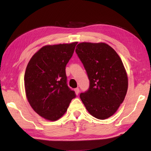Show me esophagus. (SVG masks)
<instances>
[{
    "label": "esophagus",
    "mask_w": 151,
    "mask_h": 151,
    "mask_svg": "<svg viewBox=\"0 0 151 151\" xmlns=\"http://www.w3.org/2000/svg\"><path fill=\"white\" fill-rule=\"evenodd\" d=\"M75 93H76V95H78V93H79V92H80V91H79V88H76L75 89Z\"/></svg>",
    "instance_id": "esophagus-1"
}]
</instances>
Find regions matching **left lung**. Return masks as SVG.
Instances as JSON below:
<instances>
[{
	"label": "left lung",
	"instance_id": "left-lung-1",
	"mask_svg": "<svg viewBox=\"0 0 151 151\" xmlns=\"http://www.w3.org/2000/svg\"><path fill=\"white\" fill-rule=\"evenodd\" d=\"M76 52L90 81L80 98L92 116L101 120L113 115L122 103L128 89V76L121 58L104 42H81Z\"/></svg>",
	"mask_w": 151,
	"mask_h": 151
}]
</instances>
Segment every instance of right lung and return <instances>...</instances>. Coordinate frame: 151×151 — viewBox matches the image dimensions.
Masks as SVG:
<instances>
[{
    "label": "right lung",
    "instance_id": "obj_1",
    "mask_svg": "<svg viewBox=\"0 0 151 151\" xmlns=\"http://www.w3.org/2000/svg\"><path fill=\"white\" fill-rule=\"evenodd\" d=\"M77 42L46 45L30 58L24 73V88L30 106L42 118L62 117L76 96L66 84L65 67Z\"/></svg>",
    "mask_w": 151,
    "mask_h": 151
}]
</instances>
